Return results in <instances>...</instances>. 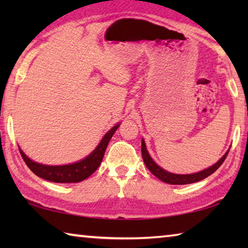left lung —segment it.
<instances>
[{
  "mask_svg": "<svg viewBox=\"0 0 248 248\" xmlns=\"http://www.w3.org/2000/svg\"><path fill=\"white\" fill-rule=\"evenodd\" d=\"M141 152H142V158H143V162L146 165V167H148V170L154 176H156L158 179H161L162 182L167 183V184H171V185H186V184L199 182V180L207 178L208 176L215 173V171L222 165V163L224 162L226 156H228L229 151L220 158V161H217L215 165H212L211 167H209V169L204 170L202 171H199V173L189 174V175L171 174V173H169V171H166L163 169H161V167H159L156 163H155L153 159L151 158V156L148 153V151H146V146H145V143L143 140H142V144H141Z\"/></svg>",
  "mask_w": 248,
  "mask_h": 248,
  "instance_id": "left-lung-1",
  "label": "left lung"
}]
</instances>
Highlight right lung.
Returning a JSON list of instances; mask_svg holds the SVG:
<instances>
[{"label": "right lung", "mask_w": 248, "mask_h": 248, "mask_svg": "<svg viewBox=\"0 0 248 248\" xmlns=\"http://www.w3.org/2000/svg\"><path fill=\"white\" fill-rule=\"evenodd\" d=\"M119 124H116L112 127L109 131L106 133V136L103 138L100 141L97 148H96L93 152H92L86 158L82 159L78 163L70 165H62V166H48L43 165L39 163H36L28 158L26 155L24 154L22 150L19 149L20 155L26 163V165L29 167L33 174L39 176L40 178H44L46 180L53 183H78L82 180L86 179L87 177L94 173V171L98 169V166L102 163V159L104 157L105 151L107 149V145L110 141L111 137L117 129H118Z\"/></svg>", "instance_id": "1"}]
</instances>
